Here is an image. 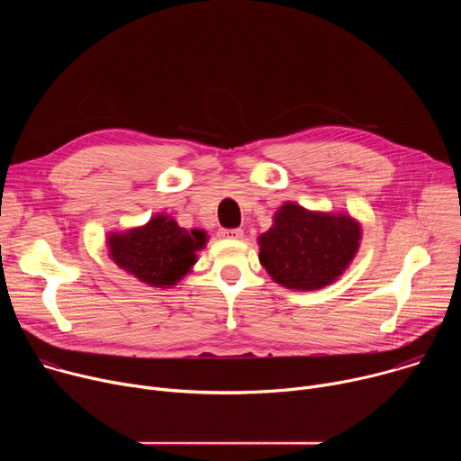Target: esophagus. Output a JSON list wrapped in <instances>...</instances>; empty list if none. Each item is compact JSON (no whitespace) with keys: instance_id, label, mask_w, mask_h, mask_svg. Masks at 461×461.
<instances>
[{"instance_id":"esophagus-1","label":"esophagus","mask_w":461,"mask_h":461,"mask_svg":"<svg viewBox=\"0 0 461 461\" xmlns=\"http://www.w3.org/2000/svg\"><path fill=\"white\" fill-rule=\"evenodd\" d=\"M242 230L240 228H235V230H222L221 231V237L222 239H240L242 237Z\"/></svg>"}]
</instances>
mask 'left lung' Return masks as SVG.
<instances>
[{"mask_svg":"<svg viewBox=\"0 0 461 461\" xmlns=\"http://www.w3.org/2000/svg\"><path fill=\"white\" fill-rule=\"evenodd\" d=\"M361 226L347 213L310 212L285 203L258 237V260L290 290H319L345 274L359 249Z\"/></svg>","mask_w":461,"mask_h":461,"instance_id":"8db88e82","label":"left lung"}]
</instances>
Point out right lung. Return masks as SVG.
Listing matches in <instances>:
<instances>
[{
	"mask_svg": "<svg viewBox=\"0 0 461 461\" xmlns=\"http://www.w3.org/2000/svg\"><path fill=\"white\" fill-rule=\"evenodd\" d=\"M206 242V231H187L164 213L140 228L107 235L109 255L116 265L155 288H171L187 276L196 262V251Z\"/></svg>",
	"mask_w": 461,
	"mask_h": 461,
	"instance_id": "obj_1",
	"label": "right lung"
}]
</instances>
